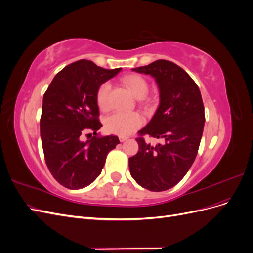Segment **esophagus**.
Returning <instances> with one entry per match:
<instances>
[{"instance_id": "obj_1", "label": "esophagus", "mask_w": 253, "mask_h": 253, "mask_svg": "<svg viewBox=\"0 0 253 253\" xmlns=\"http://www.w3.org/2000/svg\"><path fill=\"white\" fill-rule=\"evenodd\" d=\"M119 140H120L121 142H124V141L127 140V137H126V136H119Z\"/></svg>"}]
</instances>
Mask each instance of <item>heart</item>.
<instances>
[{
    "instance_id": "obj_1",
    "label": "heart",
    "mask_w": 253,
    "mask_h": 253,
    "mask_svg": "<svg viewBox=\"0 0 253 253\" xmlns=\"http://www.w3.org/2000/svg\"><path fill=\"white\" fill-rule=\"evenodd\" d=\"M125 83L129 90L137 97L143 98L148 94L149 84L143 77L139 75H129L125 78ZM111 84L104 82L97 91V102L102 111L109 109V94ZM143 124V118L140 114L136 112H115L104 120V127L106 132L119 136H127L135 129L140 127Z\"/></svg>"
}]
</instances>
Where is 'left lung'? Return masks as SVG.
Instances as JSON below:
<instances>
[{"label": "left lung", "mask_w": 253, "mask_h": 253, "mask_svg": "<svg viewBox=\"0 0 253 253\" xmlns=\"http://www.w3.org/2000/svg\"><path fill=\"white\" fill-rule=\"evenodd\" d=\"M132 71L152 76L158 86V108L139 134L160 143L137 138L139 151L128 158L129 172L142 188L160 192L177 185L194 163L205 125L203 99L193 79L171 61L156 60Z\"/></svg>", "instance_id": "left-lung-1"}]
</instances>
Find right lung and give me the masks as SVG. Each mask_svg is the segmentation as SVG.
<instances>
[{
	"mask_svg": "<svg viewBox=\"0 0 253 253\" xmlns=\"http://www.w3.org/2000/svg\"><path fill=\"white\" fill-rule=\"evenodd\" d=\"M120 71L79 60L60 71L43 96L40 132L45 162L55 179L68 189L90 185L100 175L108 153L120 143L117 136L97 133L102 126L97 91ZM87 130L95 136L84 142Z\"/></svg>",
	"mask_w": 253,
	"mask_h": 253,
	"instance_id": "obj_1",
	"label": "right lung"
}]
</instances>
